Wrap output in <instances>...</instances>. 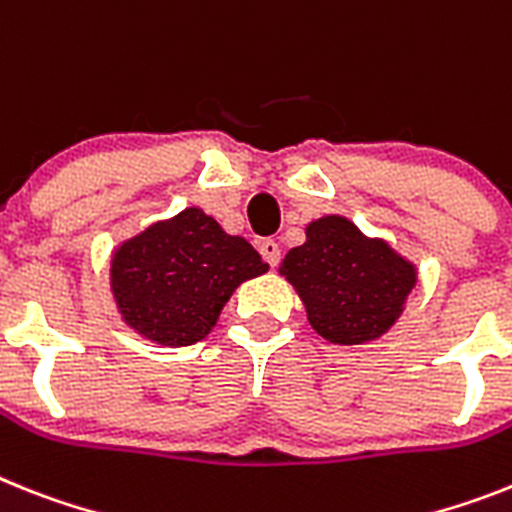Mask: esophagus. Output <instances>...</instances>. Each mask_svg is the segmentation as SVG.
Here are the masks:
<instances>
[{
    "mask_svg": "<svg viewBox=\"0 0 512 512\" xmlns=\"http://www.w3.org/2000/svg\"><path fill=\"white\" fill-rule=\"evenodd\" d=\"M260 255H263V260L270 268H276L278 260H281V247H278V242H273V239H263V242H260Z\"/></svg>",
    "mask_w": 512,
    "mask_h": 512,
    "instance_id": "esophagus-1",
    "label": "esophagus"
}]
</instances>
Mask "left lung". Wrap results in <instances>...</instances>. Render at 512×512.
<instances>
[{
  "label": "left lung",
  "instance_id": "8db88e82",
  "mask_svg": "<svg viewBox=\"0 0 512 512\" xmlns=\"http://www.w3.org/2000/svg\"><path fill=\"white\" fill-rule=\"evenodd\" d=\"M304 234V244L286 252L278 273L299 294L317 336L338 346L385 336L419 281L416 265L336 213L309 221Z\"/></svg>",
  "mask_w": 512,
  "mask_h": 512
}]
</instances>
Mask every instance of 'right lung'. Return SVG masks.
<instances>
[{"mask_svg": "<svg viewBox=\"0 0 512 512\" xmlns=\"http://www.w3.org/2000/svg\"><path fill=\"white\" fill-rule=\"evenodd\" d=\"M268 263L242 236L226 234L200 208L150 223L111 252L109 283L124 325L161 346H192L216 328L221 309Z\"/></svg>", "mask_w": 512, "mask_h": 512, "instance_id": "right-lung-1", "label": "right lung"}]
</instances>
